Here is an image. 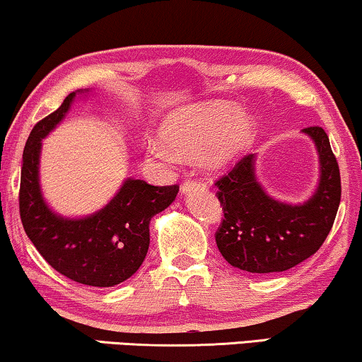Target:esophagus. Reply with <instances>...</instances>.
<instances>
[{
	"instance_id": "1",
	"label": "esophagus",
	"mask_w": 362,
	"mask_h": 362,
	"mask_svg": "<svg viewBox=\"0 0 362 362\" xmlns=\"http://www.w3.org/2000/svg\"><path fill=\"white\" fill-rule=\"evenodd\" d=\"M206 187H207V185L204 181L192 180V177H189V180H185V182L181 185L182 192H191V191H196V189H206Z\"/></svg>"
}]
</instances>
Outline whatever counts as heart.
Wrapping results in <instances>:
<instances>
[{"label": "heart", "instance_id": "1", "mask_svg": "<svg viewBox=\"0 0 362 362\" xmlns=\"http://www.w3.org/2000/svg\"><path fill=\"white\" fill-rule=\"evenodd\" d=\"M257 133L255 120L230 102H204L171 112L160 125L161 143L148 141L156 158L171 153L187 158L199 153L201 165L211 171L230 166Z\"/></svg>", "mask_w": 362, "mask_h": 362}]
</instances>
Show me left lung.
I'll return each instance as SVG.
<instances>
[{
  "mask_svg": "<svg viewBox=\"0 0 362 362\" xmlns=\"http://www.w3.org/2000/svg\"><path fill=\"white\" fill-rule=\"evenodd\" d=\"M320 155L318 189L301 206L275 201L255 177L254 155H245L216 180L224 217L216 244L232 267L249 274L285 272L318 252L333 227L341 201V176L329 138L321 127L303 128Z\"/></svg>",
  "mask_w": 362,
  "mask_h": 362,
  "instance_id": "obj_1",
  "label": "left lung"
}]
</instances>
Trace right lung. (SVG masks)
Returning a JSON list of instances; mask_svg holds the SVG:
<instances>
[{"instance_id": "1", "label": "right lung", "mask_w": 362, "mask_h": 362, "mask_svg": "<svg viewBox=\"0 0 362 362\" xmlns=\"http://www.w3.org/2000/svg\"><path fill=\"white\" fill-rule=\"evenodd\" d=\"M76 97L34 125L23 151L19 214L24 230L44 260L67 279L90 286L122 284L140 269L150 245V221L175 201L180 186H151L127 180L102 211L64 219L49 209L39 189L41 140L62 120Z\"/></svg>"}]
</instances>
